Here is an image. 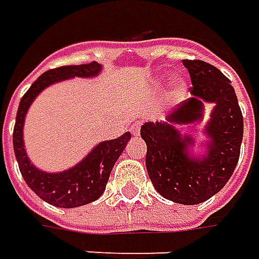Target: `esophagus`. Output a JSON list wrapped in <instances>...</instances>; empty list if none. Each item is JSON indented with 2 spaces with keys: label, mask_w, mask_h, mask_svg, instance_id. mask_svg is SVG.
Listing matches in <instances>:
<instances>
[{
  "label": "esophagus",
  "mask_w": 259,
  "mask_h": 259,
  "mask_svg": "<svg viewBox=\"0 0 259 259\" xmlns=\"http://www.w3.org/2000/svg\"><path fill=\"white\" fill-rule=\"evenodd\" d=\"M140 128H141V124L140 122H137V124H134L133 126H131V133H133V135H140Z\"/></svg>",
  "instance_id": "obj_1"
}]
</instances>
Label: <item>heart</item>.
Returning a JSON list of instances; mask_svg holds the SVG:
<instances>
[{"label": "heart", "instance_id": "b5f03b06", "mask_svg": "<svg viewBox=\"0 0 259 259\" xmlns=\"http://www.w3.org/2000/svg\"><path fill=\"white\" fill-rule=\"evenodd\" d=\"M187 90H188V84L184 78L178 77L175 78L171 91H169V100L172 102H180L184 100V97L187 95Z\"/></svg>", "mask_w": 259, "mask_h": 259}]
</instances>
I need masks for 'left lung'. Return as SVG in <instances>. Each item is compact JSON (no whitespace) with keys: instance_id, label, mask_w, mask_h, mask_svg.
<instances>
[{"instance_id":"8db88e82","label":"left lung","mask_w":259,"mask_h":259,"mask_svg":"<svg viewBox=\"0 0 259 259\" xmlns=\"http://www.w3.org/2000/svg\"><path fill=\"white\" fill-rule=\"evenodd\" d=\"M192 82L191 98L180 104L165 121H148L141 126L147 144L145 165L154 188L177 204L197 205L223 190L238 164L244 119L231 81L214 65L184 60ZM205 103H214L197 144L177 125L203 119ZM197 151H195V150Z\"/></svg>"}]
</instances>
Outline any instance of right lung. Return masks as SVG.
<instances>
[{
    "label": "right lung",
    "mask_w": 259,
    "mask_h": 259,
    "mask_svg": "<svg viewBox=\"0 0 259 259\" xmlns=\"http://www.w3.org/2000/svg\"><path fill=\"white\" fill-rule=\"evenodd\" d=\"M102 65L98 62L84 65H67L50 69L36 79L21 98L12 134V145L21 175L28 187L45 202L60 208H77L93 202L104 194L109 174L119 155L124 152L131 134L125 133L117 140L98 142L78 164L60 172H47L35 166L25 151L24 122L31 104L48 88L71 78L98 77Z\"/></svg>",
    "instance_id": "obj_1"
}]
</instances>
